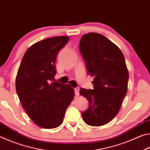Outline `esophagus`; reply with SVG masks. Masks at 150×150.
Listing matches in <instances>:
<instances>
[{"instance_id":"1","label":"esophagus","mask_w":150,"mask_h":150,"mask_svg":"<svg viewBox=\"0 0 150 150\" xmlns=\"http://www.w3.org/2000/svg\"><path fill=\"white\" fill-rule=\"evenodd\" d=\"M74 91H75V95H79V88L78 87L77 88H74Z\"/></svg>"}]
</instances>
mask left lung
Listing matches in <instances>:
<instances>
[{
  "label": "left lung",
  "mask_w": 150,
  "mask_h": 150,
  "mask_svg": "<svg viewBox=\"0 0 150 150\" xmlns=\"http://www.w3.org/2000/svg\"><path fill=\"white\" fill-rule=\"evenodd\" d=\"M79 50L87 74L94 77L93 89H80L89 102L81 115L88 125H105L118 114L128 90L129 74L124 56L117 45L98 33L83 35Z\"/></svg>",
  "instance_id": "1"
}]
</instances>
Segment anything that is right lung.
Instances as JSON below:
<instances>
[{
    "mask_svg": "<svg viewBox=\"0 0 150 150\" xmlns=\"http://www.w3.org/2000/svg\"><path fill=\"white\" fill-rule=\"evenodd\" d=\"M69 37L45 39L25 53L16 78V90L26 112L34 122L45 129L62 124L66 109L73 100L74 89L54 81L55 60Z\"/></svg>",
    "mask_w": 150,
    "mask_h": 150,
    "instance_id": "1",
    "label": "right lung"
}]
</instances>
